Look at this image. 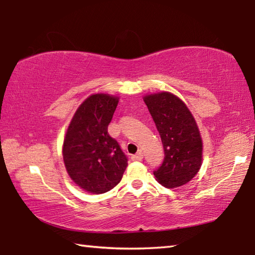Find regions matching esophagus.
Returning a JSON list of instances; mask_svg holds the SVG:
<instances>
[{
    "label": "esophagus",
    "mask_w": 255,
    "mask_h": 255,
    "mask_svg": "<svg viewBox=\"0 0 255 255\" xmlns=\"http://www.w3.org/2000/svg\"><path fill=\"white\" fill-rule=\"evenodd\" d=\"M131 159H132V161H141V159H143V153H141L139 150V152L136 153L135 155H132Z\"/></svg>",
    "instance_id": "obj_1"
}]
</instances>
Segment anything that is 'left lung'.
Segmentation results:
<instances>
[{
  "label": "left lung",
  "instance_id": "left-lung-1",
  "mask_svg": "<svg viewBox=\"0 0 255 255\" xmlns=\"http://www.w3.org/2000/svg\"><path fill=\"white\" fill-rule=\"evenodd\" d=\"M144 102L161 136L164 159L154 171L166 188H176L193 179L201 166L202 140L197 123L182 100L170 92L148 94Z\"/></svg>",
  "mask_w": 255,
  "mask_h": 255
}]
</instances>
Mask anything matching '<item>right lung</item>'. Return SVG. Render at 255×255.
<instances>
[{"mask_svg": "<svg viewBox=\"0 0 255 255\" xmlns=\"http://www.w3.org/2000/svg\"><path fill=\"white\" fill-rule=\"evenodd\" d=\"M119 98L92 94L76 110L64 139L63 158L71 179L85 191L105 193L123 178L128 158L108 126Z\"/></svg>", "mask_w": 255, "mask_h": 255, "instance_id": "obj_1", "label": "right lung"}]
</instances>
